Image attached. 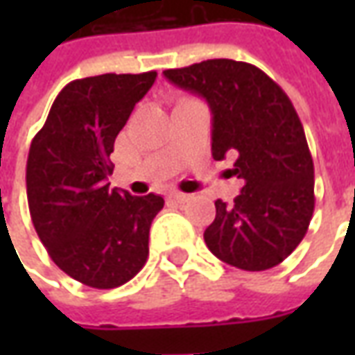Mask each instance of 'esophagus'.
Masks as SVG:
<instances>
[{
    "instance_id": "esophagus-1",
    "label": "esophagus",
    "mask_w": 355,
    "mask_h": 355,
    "mask_svg": "<svg viewBox=\"0 0 355 355\" xmlns=\"http://www.w3.org/2000/svg\"><path fill=\"white\" fill-rule=\"evenodd\" d=\"M169 200L173 201V203H186V201L190 200V196H188V193H182V192H171Z\"/></svg>"
}]
</instances>
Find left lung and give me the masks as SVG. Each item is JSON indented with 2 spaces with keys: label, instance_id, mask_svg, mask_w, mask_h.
<instances>
[{
  "label": "left lung",
  "instance_id": "left-lung-1",
  "mask_svg": "<svg viewBox=\"0 0 355 355\" xmlns=\"http://www.w3.org/2000/svg\"><path fill=\"white\" fill-rule=\"evenodd\" d=\"M163 76L207 101L213 157L234 155L226 173L243 184L234 203L215 201L203 234L209 251L247 272L277 266L306 236L315 203L312 154L293 102L261 68L230 58Z\"/></svg>",
  "mask_w": 355,
  "mask_h": 355
}]
</instances>
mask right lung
<instances>
[{"label": "right lung", "instance_id": "right-lung-1", "mask_svg": "<svg viewBox=\"0 0 355 355\" xmlns=\"http://www.w3.org/2000/svg\"><path fill=\"white\" fill-rule=\"evenodd\" d=\"M155 76L70 81L30 144L26 193L35 232L53 262L93 289H114L139 274L163 209L162 196H131L108 182L116 137Z\"/></svg>", "mask_w": 355, "mask_h": 355}]
</instances>
